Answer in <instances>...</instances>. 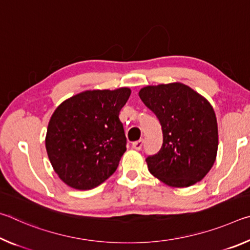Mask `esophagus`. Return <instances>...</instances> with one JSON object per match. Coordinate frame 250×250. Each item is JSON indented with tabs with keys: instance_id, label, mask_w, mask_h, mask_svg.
<instances>
[{
	"instance_id": "obj_1",
	"label": "esophagus",
	"mask_w": 250,
	"mask_h": 250,
	"mask_svg": "<svg viewBox=\"0 0 250 250\" xmlns=\"http://www.w3.org/2000/svg\"><path fill=\"white\" fill-rule=\"evenodd\" d=\"M142 146H143V140H139V141H135L132 143V147L134 150H141L142 149Z\"/></svg>"
}]
</instances>
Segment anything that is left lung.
<instances>
[{"label": "left lung", "mask_w": 250, "mask_h": 250, "mask_svg": "<svg viewBox=\"0 0 250 250\" xmlns=\"http://www.w3.org/2000/svg\"><path fill=\"white\" fill-rule=\"evenodd\" d=\"M139 96L162 125V147L146 160L151 174L172 188L204 179L218 149L216 115L209 101L182 83L143 87Z\"/></svg>", "instance_id": "1"}]
</instances>
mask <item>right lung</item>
Instances as JSON below:
<instances>
[{
    "mask_svg": "<svg viewBox=\"0 0 250 250\" xmlns=\"http://www.w3.org/2000/svg\"><path fill=\"white\" fill-rule=\"evenodd\" d=\"M128 87L86 90L58 105L50 117L45 146L56 174L76 189H91L109 179L126 150L119 113Z\"/></svg>",
    "mask_w": 250,
    "mask_h": 250,
    "instance_id": "obj_1",
    "label": "right lung"
}]
</instances>
